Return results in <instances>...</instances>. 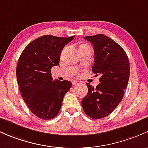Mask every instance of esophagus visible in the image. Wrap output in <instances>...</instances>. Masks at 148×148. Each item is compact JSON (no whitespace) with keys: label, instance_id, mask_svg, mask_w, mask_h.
<instances>
[{"label":"esophagus","instance_id":"34e87169","mask_svg":"<svg viewBox=\"0 0 148 148\" xmlns=\"http://www.w3.org/2000/svg\"><path fill=\"white\" fill-rule=\"evenodd\" d=\"M73 85H77L78 84V81H77V80H73Z\"/></svg>","mask_w":148,"mask_h":148}]
</instances>
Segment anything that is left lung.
<instances>
[{
  "label": "left lung",
  "instance_id": "left-lung-1",
  "mask_svg": "<svg viewBox=\"0 0 148 148\" xmlns=\"http://www.w3.org/2000/svg\"><path fill=\"white\" fill-rule=\"evenodd\" d=\"M94 48L95 60L92 71L100 75L94 88L87 83L88 94L82 100L85 113L92 119L109 115L121 102L130 77V63L123 48L103 34L85 36Z\"/></svg>",
  "mask_w": 148,
  "mask_h": 148
}]
</instances>
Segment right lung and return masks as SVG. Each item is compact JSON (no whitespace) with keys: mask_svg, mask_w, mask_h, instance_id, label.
Wrapping results in <instances>:
<instances>
[{"mask_svg":"<svg viewBox=\"0 0 148 148\" xmlns=\"http://www.w3.org/2000/svg\"><path fill=\"white\" fill-rule=\"evenodd\" d=\"M75 36L61 38L45 35L35 39L21 53L16 77L21 95L31 112L49 120L58 114L64 95L72 83L53 80L51 68L59 65L60 53Z\"/></svg>","mask_w":148,"mask_h":148,"instance_id":"obj_1","label":"right lung"}]
</instances>
